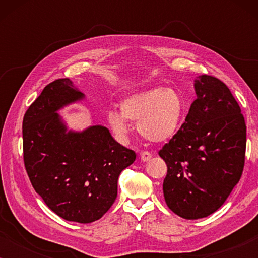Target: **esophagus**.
Segmentation results:
<instances>
[{"mask_svg":"<svg viewBox=\"0 0 258 258\" xmlns=\"http://www.w3.org/2000/svg\"><path fill=\"white\" fill-rule=\"evenodd\" d=\"M151 156H153V155H151L149 151H142V153L140 154V157H141V160H142L143 162H148L151 158Z\"/></svg>","mask_w":258,"mask_h":258,"instance_id":"34e87169","label":"esophagus"}]
</instances>
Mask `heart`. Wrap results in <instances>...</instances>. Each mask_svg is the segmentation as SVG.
<instances>
[{
	"instance_id": "b5f03b06",
	"label": "heart",
	"mask_w": 258,
	"mask_h": 258,
	"mask_svg": "<svg viewBox=\"0 0 258 258\" xmlns=\"http://www.w3.org/2000/svg\"><path fill=\"white\" fill-rule=\"evenodd\" d=\"M185 111L183 97L171 88L134 94L119 104V112H108V123L118 139L124 140L130 132L128 122L137 123V130L151 142H164L171 139L181 126Z\"/></svg>"
}]
</instances>
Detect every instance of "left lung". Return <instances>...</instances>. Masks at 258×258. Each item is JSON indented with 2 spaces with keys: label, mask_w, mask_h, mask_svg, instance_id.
Segmentation results:
<instances>
[{
  "label": "left lung",
  "mask_w": 258,
  "mask_h": 258,
  "mask_svg": "<svg viewBox=\"0 0 258 258\" xmlns=\"http://www.w3.org/2000/svg\"><path fill=\"white\" fill-rule=\"evenodd\" d=\"M196 100L158 155L167 163L164 200L172 213L199 220L220 209L242 176L246 126L231 91L216 77L194 81Z\"/></svg>",
  "instance_id": "1"
}]
</instances>
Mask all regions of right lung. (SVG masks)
Returning <instances> with one entry per match:
<instances>
[{
	"label": "right lung",
	"mask_w": 258,
	"mask_h": 258,
	"mask_svg": "<svg viewBox=\"0 0 258 258\" xmlns=\"http://www.w3.org/2000/svg\"><path fill=\"white\" fill-rule=\"evenodd\" d=\"M69 79L49 83L23 117V160L35 191L63 220L91 223L117 197L122 170L134 163L103 125L70 130L58 110L84 100Z\"/></svg>",
	"instance_id": "obj_1"
}]
</instances>
